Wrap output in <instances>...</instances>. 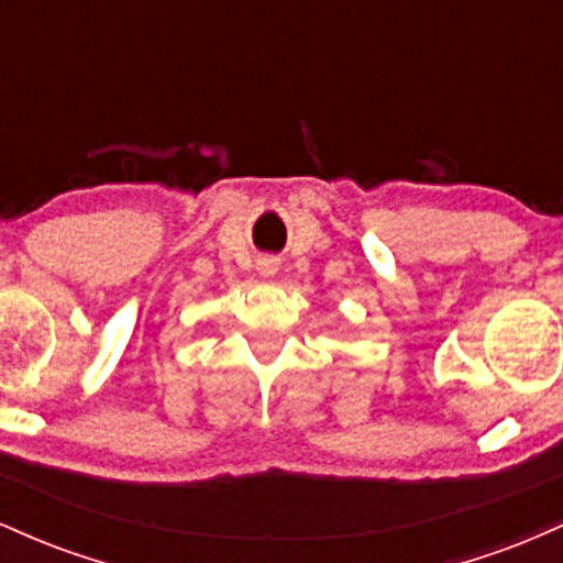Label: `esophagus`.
Returning a JSON list of instances; mask_svg holds the SVG:
<instances>
[{
	"mask_svg": "<svg viewBox=\"0 0 563 563\" xmlns=\"http://www.w3.org/2000/svg\"><path fill=\"white\" fill-rule=\"evenodd\" d=\"M256 269H260V275L269 277L277 273V260H273V256H264V260H260V264H256Z\"/></svg>",
	"mask_w": 563,
	"mask_h": 563,
	"instance_id": "1",
	"label": "esophagus"
}]
</instances>
